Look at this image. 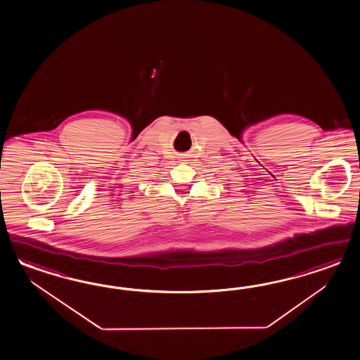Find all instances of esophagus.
Returning a JSON list of instances; mask_svg holds the SVG:
<instances>
[{
    "label": "esophagus",
    "instance_id": "obj_1",
    "mask_svg": "<svg viewBox=\"0 0 360 360\" xmlns=\"http://www.w3.org/2000/svg\"><path fill=\"white\" fill-rule=\"evenodd\" d=\"M187 155H188V154H182V157H181L182 160H181V161H188V160H186V158H188Z\"/></svg>",
    "mask_w": 360,
    "mask_h": 360
}]
</instances>
